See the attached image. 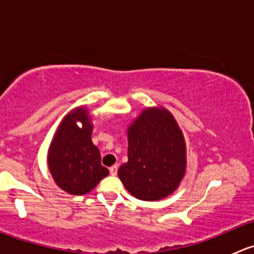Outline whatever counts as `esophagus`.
Instances as JSON below:
<instances>
[{"mask_svg":"<svg viewBox=\"0 0 254 254\" xmlns=\"http://www.w3.org/2000/svg\"><path fill=\"white\" fill-rule=\"evenodd\" d=\"M109 172H111L112 176H117V173H118V165L112 166V167L109 168Z\"/></svg>","mask_w":254,"mask_h":254,"instance_id":"34e87169","label":"esophagus"}]
</instances>
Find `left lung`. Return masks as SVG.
I'll use <instances>...</instances> for the list:
<instances>
[{
	"label": "left lung",
	"instance_id": "obj_1",
	"mask_svg": "<svg viewBox=\"0 0 254 254\" xmlns=\"http://www.w3.org/2000/svg\"><path fill=\"white\" fill-rule=\"evenodd\" d=\"M187 148L175 117L163 107H150L127 127V162L118 176L140 200L167 198L186 175Z\"/></svg>",
	"mask_w": 254,
	"mask_h": 254
}]
</instances>
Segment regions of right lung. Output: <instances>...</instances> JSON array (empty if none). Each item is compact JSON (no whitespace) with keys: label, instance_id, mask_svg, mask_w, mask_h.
<instances>
[{"label":"right lung","instance_id":"1","mask_svg":"<svg viewBox=\"0 0 254 254\" xmlns=\"http://www.w3.org/2000/svg\"><path fill=\"white\" fill-rule=\"evenodd\" d=\"M92 131L88 111L84 106L77 107L61 120L49 147V171L56 186L72 195L89 193L109 175L101 165V152L92 142Z\"/></svg>","mask_w":254,"mask_h":254}]
</instances>
